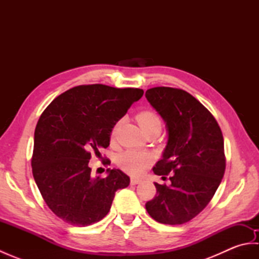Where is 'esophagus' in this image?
I'll return each instance as SVG.
<instances>
[{
  "label": "esophagus",
  "instance_id": "esophagus-1",
  "mask_svg": "<svg viewBox=\"0 0 259 259\" xmlns=\"http://www.w3.org/2000/svg\"><path fill=\"white\" fill-rule=\"evenodd\" d=\"M141 183V179H138V178H131V180H130V184L131 185H138V184H140Z\"/></svg>",
  "mask_w": 259,
  "mask_h": 259
}]
</instances>
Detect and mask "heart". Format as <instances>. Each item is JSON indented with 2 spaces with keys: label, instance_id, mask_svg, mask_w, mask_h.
Listing matches in <instances>:
<instances>
[{
  "label": "heart",
  "instance_id": "1",
  "mask_svg": "<svg viewBox=\"0 0 259 259\" xmlns=\"http://www.w3.org/2000/svg\"><path fill=\"white\" fill-rule=\"evenodd\" d=\"M137 121H138V123L142 130L149 128L151 125H161V121L160 118L158 117V114L153 111H149V110H147V111H141L140 113L137 114ZM118 125V122L113 125V128L111 130V137H114L115 134H117ZM117 162L118 166L122 170H124L125 172L133 176H139L144 172L145 169L150 164L151 156L145 151L129 149L121 153L118 157Z\"/></svg>",
  "mask_w": 259,
  "mask_h": 259
}]
</instances>
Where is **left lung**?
I'll return each mask as SVG.
<instances>
[{"label": "left lung", "instance_id": "8db88e82", "mask_svg": "<svg viewBox=\"0 0 259 259\" xmlns=\"http://www.w3.org/2000/svg\"><path fill=\"white\" fill-rule=\"evenodd\" d=\"M151 107L166 122L167 146L153 172L170 176V186L155 183L157 195L146 203L158 223L181 225L211 200L226 168L224 138L216 119L190 93L157 87L146 91Z\"/></svg>", "mask_w": 259, "mask_h": 259}]
</instances>
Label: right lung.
Masks as SVG:
<instances>
[{
    "instance_id": "add662e5",
    "label": "right lung",
    "mask_w": 259,
    "mask_h": 259,
    "mask_svg": "<svg viewBox=\"0 0 259 259\" xmlns=\"http://www.w3.org/2000/svg\"><path fill=\"white\" fill-rule=\"evenodd\" d=\"M142 95L144 90L135 88L78 85L41 114L34 131L33 177L49 208L65 223L84 227L100 222L115 191L129 186L130 178L120 169L109 168L106 178L92 177L89 160L110 145L113 125Z\"/></svg>"
}]
</instances>
